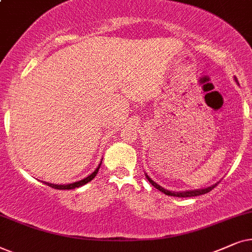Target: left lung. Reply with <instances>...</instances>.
<instances>
[{
  "instance_id": "left-lung-1",
  "label": "left lung",
  "mask_w": 252,
  "mask_h": 252,
  "mask_svg": "<svg viewBox=\"0 0 252 252\" xmlns=\"http://www.w3.org/2000/svg\"><path fill=\"white\" fill-rule=\"evenodd\" d=\"M234 79H235V82L239 84V82H237V78L236 77H234ZM145 176H146V179L149 180V182L152 184V186L154 187V188H157L158 190H160L161 192H163L165 194H167V196H174V197H196V196H200V194H205V193H207V192H210L211 190L213 189L214 187L217 186L218 183H216V184H213V186H211V187H207V188H204V189H196V190H186V191H180V192H175V191H169V190H167V189H165V188H162L161 186H159V184L158 183H156L154 182V181L151 179V177L147 175V174H145Z\"/></svg>"
}]
</instances>
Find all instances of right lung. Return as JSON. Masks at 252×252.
<instances>
[{
	"label": "right lung",
	"instance_id": "1",
	"mask_svg": "<svg viewBox=\"0 0 252 252\" xmlns=\"http://www.w3.org/2000/svg\"><path fill=\"white\" fill-rule=\"evenodd\" d=\"M101 162L102 160L100 161L99 166L96 167L94 172H93L91 175H89L87 177H85V179L80 180V181H77V182H73V183H70V184H54V183H48V182H43V184H47V186L52 187L54 188V189H59V190H70V189H76V188H79L84 186V184L89 183L90 181H92L94 177L96 176V174H98V170L100 168V166H101Z\"/></svg>",
	"mask_w": 252,
	"mask_h": 252
}]
</instances>
